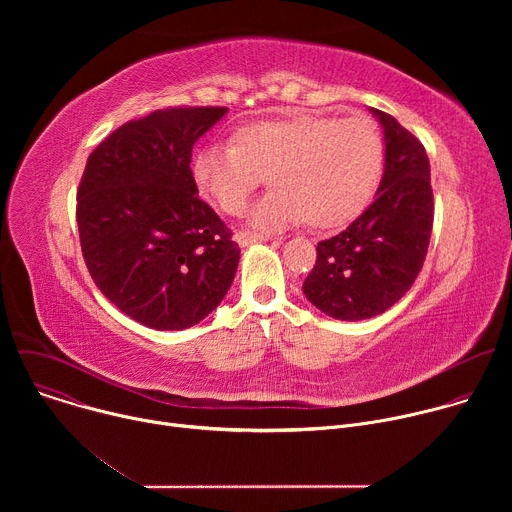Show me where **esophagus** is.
Wrapping results in <instances>:
<instances>
[{"label": "esophagus", "mask_w": 512, "mask_h": 512, "mask_svg": "<svg viewBox=\"0 0 512 512\" xmlns=\"http://www.w3.org/2000/svg\"><path fill=\"white\" fill-rule=\"evenodd\" d=\"M271 239L269 235H263V233H255V231H247V229H241L235 233V241L241 245V247H247V245H253V243H259V241H267Z\"/></svg>", "instance_id": "34e87169"}]
</instances>
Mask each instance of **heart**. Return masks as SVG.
Here are the masks:
<instances>
[{"label": "heart", "mask_w": 512, "mask_h": 512, "mask_svg": "<svg viewBox=\"0 0 512 512\" xmlns=\"http://www.w3.org/2000/svg\"><path fill=\"white\" fill-rule=\"evenodd\" d=\"M383 170L385 135L364 115L257 121L241 127L235 143L204 145L192 162L198 192L227 214H241L267 174L273 188L249 214L263 231L306 218L316 229L348 225L371 202Z\"/></svg>", "instance_id": "1"}]
</instances>
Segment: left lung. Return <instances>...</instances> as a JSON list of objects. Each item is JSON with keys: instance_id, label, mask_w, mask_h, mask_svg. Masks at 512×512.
I'll return each instance as SVG.
<instances>
[{"instance_id": "obj_1", "label": "left lung", "mask_w": 512, "mask_h": 512, "mask_svg": "<svg viewBox=\"0 0 512 512\" xmlns=\"http://www.w3.org/2000/svg\"><path fill=\"white\" fill-rule=\"evenodd\" d=\"M385 129V174L375 202L342 233L318 243L304 281L326 316L356 322L383 314L417 279L433 227V190L423 143L393 115L371 109Z\"/></svg>"}]
</instances>
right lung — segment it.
Instances as JSON below:
<instances>
[{
	"instance_id": "1",
	"label": "right lung",
	"mask_w": 512,
	"mask_h": 512,
	"mask_svg": "<svg viewBox=\"0 0 512 512\" xmlns=\"http://www.w3.org/2000/svg\"><path fill=\"white\" fill-rule=\"evenodd\" d=\"M227 107H168L127 121L87 160L77 223L87 269L135 322L184 330L223 302L241 249L200 196L192 148Z\"/></svg>"
}]
</instances>
